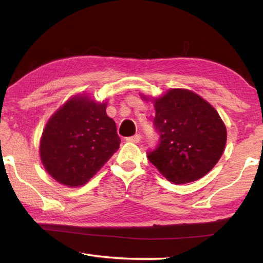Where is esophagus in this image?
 I'll return each mask as SVG.
<instances>
[{"label":"esophagus","mask_w":263,"mask_h":263,"mask_svg":"<svg viewBox=\"0 0 263 263\" xmlns=\"http://www.w3.org/2000/svg\"><path fill=\"white\" fill-rule=\"evenodd\" d=\"M140 140H141V136L140 135H136V136H133V137L126 138V141L127 142H132V143H138V142H140Z\"/></svg>","instance_id":"obj_1"}]
</instances>
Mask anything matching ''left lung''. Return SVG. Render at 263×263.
Instances as JSON below:
<instances>
[{"label": "left lung", "mask_w": 263, "mask_h": 263, "mask_svg": "<svg viewBox=\"0 0 263 263\" xmlns=\"http://www.w3.org/2000/svg\"><path fill=\"white\" fill-rule=\"evenodd\" d=\"M155 109L159 142L147 153L150 163L175 184L197 181L214 168L227 139L217 110L185 89H172L156 99Z\"/></svg>", "instance_id": "left-lung-1"}]
</instances>
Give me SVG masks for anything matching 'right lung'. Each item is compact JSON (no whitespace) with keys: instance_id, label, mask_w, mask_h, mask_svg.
<instances>
[{"instance_id":"right-lung-1","label":"right lung","mask_w":263,"mask_h":263,"mask_svg":"<svg viewBox=\"0 0 263 263\" xmlns=\"http://www.w3.org/2000/svg\"><path fill=\"white\" fill-rule=\"evenodd\" d=\"M120 143L115 122L106 114V104L76 96L49 119L39 149L48 174L76 187L90 180Z\"/></svg>"}]
</instances>
